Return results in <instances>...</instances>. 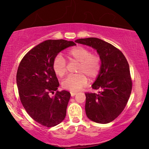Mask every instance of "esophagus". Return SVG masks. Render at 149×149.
Wrapping results in <instances>:
<instances>
[{"instance_id": "obj_1", "label": "esophagus", "mask_w": 149, "mask_h": 149, "mask_svg": "<svg viewBox=\"0 0 149 149\" xmlns=\"http://www.w3.org/2000/svg\"><path fill=\"white\" fill-rule=\"evenodd\" d=\"M70 94H71V96L72 97H74V96H75V95L77 94L76 92H73V91H71L70 92Z\"/></svg>"}]
</instances>
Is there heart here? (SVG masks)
<instances>
[{
    "instance_id": "obj_1",
    "label": "heart",
    "mask_w": 149,
    "mask_h": 149,
    "mask_svg": "<svg viewBox=\"0 0 149 149\" xmlns=\"http://www.w3.org/2000/svg\"><path fill=\"white\" fill-rule=\"evenodd\" d=\"M70 61L78 62L76 73L78 74L69 75L62 81L64 89L73 92L78 91L87 85L89 77L91 80L97 78L102 67L101 58L98 54H91V51L86 47L77 46L67 52ZM52 68L55 74L62 77L67 71L66 61L62 55L58 54L52 62Z\"/></svg>"
}]
</instances>
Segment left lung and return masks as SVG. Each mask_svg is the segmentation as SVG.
I'll return each instance as SVG.
<instances>
[{
    "instance_id": "1",
    "label": "left lung",
    "mask_w": 149,
    "mask_h": 149,
    "mask_svg": "<svg viewBox=\"0 0 149 149\" xmlns=\"http://www.w3.org/2000/svg\"><path fill=\"white\" fill-rule=\"evenodd\" d=\"M75 42L97 50L101 58V70L92 88L99 93H85V112L99 123L114 120L124 110L132 89L129 64L116 47L95 37L77 39Z\"/></svg>"
}]
</instances>
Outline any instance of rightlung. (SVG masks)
Returning a JSON list of instances; mask_svg holds the SVG:
<instances>
[{
    "label": "right lung",
    "mask_w": 149,
    "mask_h": 149,
    "mask_svg": "<svg viewBox=\"0 0 149 149\" xmlns=\"http://www.w3.org/2000/svg\"><path fill=\"white\" fill-rule=\"evenodd\" d=\"M76 44L66 40H47L33 48L19 63L16 83L19 99L35 122L47 127L62 122L66 114L70 93L56 91L59 82L52 68L60 51ZM56 91L53 97L50 93Z\"/></svg>",
    "instance_id": "1"
}]
</instances>
